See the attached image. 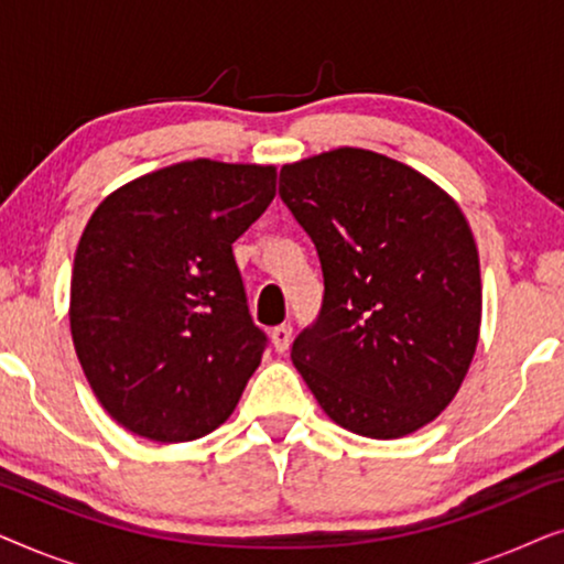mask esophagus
<instances>
[{
	"mask_svg": "<svg viewBox=\"0 0 564 564\" xmlns=\"http://www.w3.org/2000/svg\"><path fill=\"white\" fill-rule=\"evenodd\" d=\"M272 346H274V351H280V354H284L290 349V341H292V326H288V323H284V326H276V328H272Z\"/></svg>",
	"mask_w": 564,
	"mask_h": 564,
	"instance_id": "34e87169",
	"label": "esophagus"
}]
</instances>
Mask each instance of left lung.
Here are the masks:
<instances>
[{
  "mask_svg": "<svg viewBox=\"0 0 564 564\" xmlns=\"http://www.w3.org/2000/svg\"><path fill=\"white\" fill-rule=\"evenodd\" d=\"M280 197L318 251V321L292 361L338 426L400 438L436 419L473 365L480 259L459 205L415 169L365 149L284 164Z\"/></svg>",
  "mask_w": 564,
  "mask_h": 564,
  "instance_id": "obj_1",
  "label": "left lung"
}]
</instances>
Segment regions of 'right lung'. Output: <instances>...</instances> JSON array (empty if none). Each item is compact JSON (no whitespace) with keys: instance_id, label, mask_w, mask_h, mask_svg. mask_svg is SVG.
<instances>
[{"instance_id":"1","label":"right lung","mask_w":564,"mask_h":564,"mask_svg":"<svg viewBox=\"0 0 564 564\" xmlns=\"http://www.w3.org/2000/svg\"><path fill=\"white\" fill-rule=\"evenodd\" d=\"M276 195V169L195 159L107 195L72 272V338L107 413L161 444L226 423L264 354L234 241Z\"/></svg>"}]
</instances>
